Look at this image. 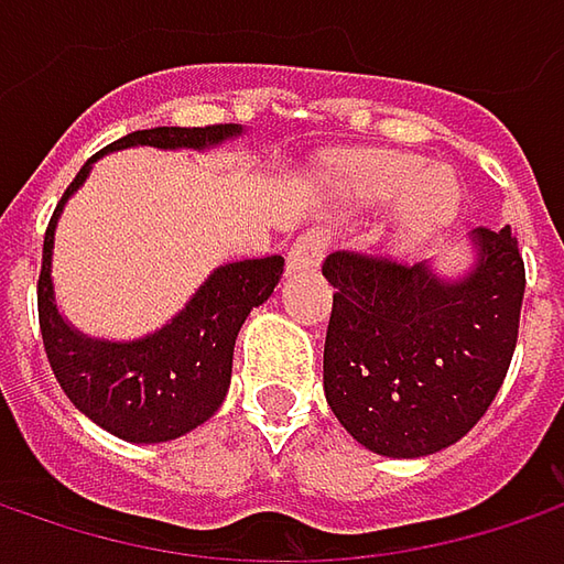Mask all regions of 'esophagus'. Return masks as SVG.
<instances>
[{
  "instance_id": "esophagus-1",
  "label": "esophagus",
  "mask_w": 564,
  "mask_h": 564,
  "mask_svg": "<svg viewBox=\"0 0 564 564\" xmlns=\"http://www.w3.org/2000/svg\"><path fill=\"white\" fill-rule=\"evenodd\" d=\"M326 241L329 238L323 231H314V228L297 235L292 250H289V267L292 270H311V267H316L323 260V253H326Z\"/></svg>"
}]
</instances>
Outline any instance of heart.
Masks as SVG:
<instances>
[{
	"label": "heart",
	"mask_w": 564,
	"mask_h": 564,
	"mask_svg": "<svg viewBox=\"0 0 564 564\" xmlns=\"http://www.w3.org/2000/svg\"><path fill=\"white\" fill-rule=\"evenodd\" d=\"M348 197L358 204L382 206L401 204V235L421 238L433 228L445 226L455 209L462 191L445 169L423 172L414 156H373L348 172Z\"/></svg>",
	"instance_id": "heart-1"
}]
</instances>
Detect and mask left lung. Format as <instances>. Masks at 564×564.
<instances>
[{"label":"left lung","instance_id":"obj_1","mask_svg":"<svg viewBox=\"0 0 564 564\" xmlns=\"http://www.w3.org/2000/svg\"><path fill=\"white\" fill-rule=\"evenodd\" d=\"M474 267L440 279L336 250L323 389L338 423L377 455L423 458L458 443L487 414L518 345L524 260L511 228H474Z\"/></svg>","mask_w":564,"mask_h":564}]
</instances>
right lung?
<instances>
[{
  "mask_svg": "<svg viewBox=\"0 0 564 564\" xmlns=\"http://www.w3.org/2000/svg\"><path fill=\"white\" fill-rule=\"evenodd\" d=\"M238 124L206 128H150L124 134L80 165L75 182L55 206L36 282V311L43 348L58 386L80 414L128 443H169L209 421L226 399L231 382V355L241 323L279 285L285 260L279 253L260 260L226 263L206 279L185 311L163 329L134 341L90 338L68 326L53 294L55 223L65 200L87 182L102 153L124 147L160 150H206L238 138Z\"/></svg>",
  "mask_w": 564,
  "mask_h": 564,
  "instance_id": "1",
  "label": "right lung"
}]
</instances>
